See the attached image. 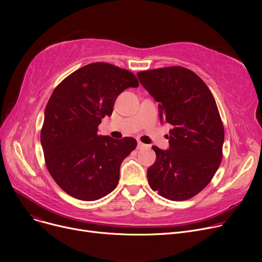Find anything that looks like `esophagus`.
Segmentation results:
<instances>
[{
    "instance_id": "obj_1",
    "label": "esophagus",
    "mask_w": 262,
    "mask_h": 262,
    "mask_svg": "<svg viewBox=\"0 0 262 262\" xmlns=\"http://www.w3.org/2000/svg\"><path fill=\"white\" fill-rule=\"evenodd\" d=\"M137 148L138 149H143V148H148V145H146V144H144V143H142V142H138V145H137Z\"/></svg>"
}]
</instances>
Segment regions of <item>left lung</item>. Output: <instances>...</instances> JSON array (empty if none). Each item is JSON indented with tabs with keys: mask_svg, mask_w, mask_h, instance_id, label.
<instances>
[{
	"mask_svg": "<svg viewBox=\"0 0 262 262\" xmlns=\"http://www.w3.org/2000/svg\"><path fill=\"white\" fill-rule=\"evenodd\" d=\"M158 102L160 120L172 125L170 148L153 145L156 160L148 185L171 201H186L207 186L223 157L224 126L212 93L187 68L173 66L137 73Z\"/></svg>",
	"mask_w": 262,
	"mask_h": 262,
	"instance_id": "1",
	"label": "left lung"
}]
</instances>
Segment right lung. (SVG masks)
<instances>
[{
    "mask_svg": "<svg viewBox=\"0 0 262 262\" xmlns=\"http://www.w3.org/2000/svg\"><path fill=\"white\" fill-rule=\"evenodd\" d=\"M128 70L93 62L67 76L54 89L41 128V145L49 173L66 193L96 201L118 186L120 167L137 146L132 137L121 140L98 134L110 117L118 95L138 87Z\"/></svg>",
    "mask_w": 262,
    "mask_h": 262,
    "instance_id": "right-lung-1",
    "label": "right lung"
}]
</instances>
